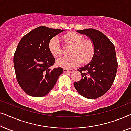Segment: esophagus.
<instances>
[{
    "label": "esophagus",
    "instance_id": "esophagus-1",
    "mask_svg": "<svg viewBox=\"0 0 131 131\" xmlns=\"http://www.w3.org/2000/svg\"><path fill=\"white\" fill-rule=\"evenodd\" d=\"M73 70L72 69H64V72L68 73H71L73 72Z\"/></svg>",
    "mask_w": 131,
    "mask_h": 131
}]
</instances>
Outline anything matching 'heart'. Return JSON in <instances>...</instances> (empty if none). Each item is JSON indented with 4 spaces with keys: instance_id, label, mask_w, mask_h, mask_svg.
Masks as SVG:
<instances>
[{
    "instance_id": "b5f03b06",
    "label": "heart",
    "mask_w": 131,
    "mask_h": 131,
    "mask_svg": "<svg viewBox=\"0 0 131 131\" xmlns=\"http://www.w3.org/2000/svg\"><path fill=\"white\" fill-rule=\"evenodd\" d=\"M66 45H71L70 50V55L61 57L57 63L60 67L70 69L78 66L80 62L86 64L90 61L94 54V45L89 39H85L83 36L75 32L67 33L62 37ZM49 49L51 54L58 57L62 53L60 39L55 36L52 38L49 42Z\"/></svg>"
}]
</instances>
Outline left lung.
<instances>
[{
  "label": "left lung",
  "instance_id": "obj_1",
  "mask_svg": "<svg viewBox=\"0 0 131 131\" xmlns=\"http://www.w3.org/2000/svg\"><path fill=\"white\" fill-rule=\"evenodd\" d=\"M89 37L94 45V54L91 62L78 70L82 78L74 82L77 91L83 97L95 99L104 95L113 85L117 70L115 48L104 34L88 28L77 30Z\"/></svg>",
  "mask_w": 131,
  "mask_h": 131
}]
</instances>
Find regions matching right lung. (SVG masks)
Listing matches in <instances>:
<instances>
[{"mask_svg": "<svg viewBox=\"0 0 131 131\" xmlns=\"http://www.w3.org/2000/svg\"><path fill=\"white\" fill-rule=\"evenodd\" d=\"M64 31L40 26L19 41L14 55V66L18 83L27 94L34 97L45 96L63 73L61 67H52L55 58L48 45L52 37Z\"/></svg>", "mask_w": 131, "mask_h": 131, "instance_id": "1", "label": "right lung"}]
</instances>
